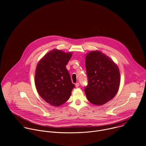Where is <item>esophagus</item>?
Returning a JSON list of instances; mask_svg holds the SVG:
<instances>
[{"instance_id": "obj_1", "label": "esophagus", "mask_w": 146, "mask_h": 146, "mask_svg": "<svg viewBox=\"0 0 146 146\" xmlns=\"http://www.w3.org/2000/svg\"><path fill=\"white\" fill-rule=\"evenodd\" d=\"M79 86H80V84H79L78 82H77V83H76V84H75V86H76V87H77V88Z\"/></svg>"}]
</instances>
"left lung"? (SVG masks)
I'll return each mask as SVG.
<instances>
[{
	"mask_svg": "<svg viewBox=\"0 0 146 146\" xmlns=\"http://www.w3.org/2000/svg\"><path fill=\"white\" fill-rule=\"evenodd\" d=\"M86 68L88 79L84 89L88 101L103 105L117 94L120 84V73L117 65L105 54L92 51L86 56Z\"/></svg>",
	"mask_w": 146,
	"mask_h": 146,
	"instance_id": "obj_1",
	"label": "left lung"
}]
</instances>
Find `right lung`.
Returning a JSON list of instances; mask_svg holds the SVG:
<instances>
[{"instance_id": "1", "label": "right lung", "mask_w": 146, "mask_h": 146, "mask_svg": "<svg viewBox=\"0 0 146 146\" xmlns=\"http://www.w3.org/2000/svg\"><path fill=\"white\" fill-rule=\"evenodd\" d=\"M72 56L54 49L41 58L36 66L35 83L41 98L50 105L60 106L69 99L75 87L66 66Z\"/></svg>"}]
</instances>
